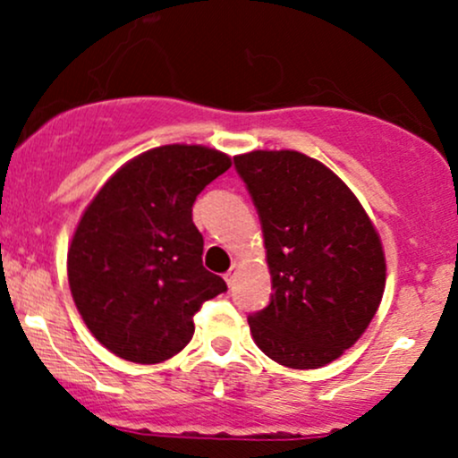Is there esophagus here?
Instances as JSON below:
<instances>
[{
  "label": "esophagus",
  "mask_w": 458,
  "mask_h": 458,
  "mask_svg": "<svg viewBox=\"0 0 458 458\" xmlns=\"http://www.w3.org/2000/svg\"><path fill=\"white\" fill-rule=\"evenodd\" d=\"M236 271H239V267H236V265H233V267H230V271H228V273H225V276H224V280H225V284H228V286H233V284H234Z\"/></svg>",
  "instance_id": "1"
}]
</instances>
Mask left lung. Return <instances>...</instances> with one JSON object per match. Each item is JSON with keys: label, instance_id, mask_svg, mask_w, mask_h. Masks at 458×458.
Wrapping results in <instances>:
<instances>
[{"label": "left lung", "instance_id": "1", "mask_svg": "<svg viewBox=\"0 0 458 458\" xmlns=\"http://www.w3.org/2000/svg\"><path fill=\"white\" fill-rule=\"evenodd\" d=\"M259 211L273 295L251 338L277 364L308 370L338 360L364 334L386 288L381 239L329 167L297 150L234 157Z\"/></svg>", "mask_w": 458, "mask_h": 458}]
</instances>
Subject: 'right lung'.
<instances>
[{"label":"right lung","mask_w":458,"mask_h":458,"mask_svg":"<svg viewBox=\"0 0 458 458\" xmlns=\"http://www.w3.org/2000/svg\"><path fill=\"white\" fill-rule=\"evenodd\" d=\"M233 165L207 146L141 152L101 187L68 247V284L94 338L123 360L159 364L189 344L193 314L228 291L202 265L191 207Z\"/></svg>","instance_id":"add662e5"}]
</instances>
